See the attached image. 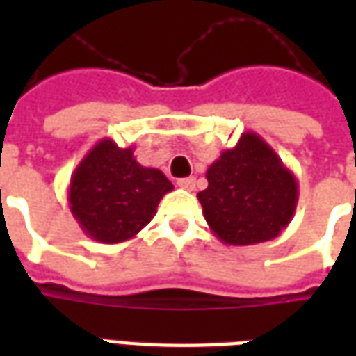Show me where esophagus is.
<instances>
[{"mask_svg":"<svg viewBox=\"0 0 356 356\" xmlns=\"http://www.w3.org/2000/svg\"><path fill=\"white\" fill-rule=\"evenodd\" d=\"M177 185L181 186V188H185V191H193L194 186H196V179H194V177H183V179H179Z\"/></svg>","mask_w":356,"mask_h":356,"instance_id":"esophagus-1","label":"esophagus"}]
</instances>
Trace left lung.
<instances>
[{
    "label": "left lung",
    "instance_id": "8db88e82",
    "mask_svg": "<svg viewBox=\"0 0 356 356\" xmlns=\"http://www.w3.org/2000/svg\"><path fill=\"white\" fill-rule=\"evenodd\" d=\"M198 193L209 229L229 246L276 238L290 225L299 198L298 179L261 135L242 133L206 171Z\"/></svg>",
    "mask_w": 356,
    "mask_h": 356
}]
</instances>
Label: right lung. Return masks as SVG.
Instances as JSON below:
<instances>
[{"label": "right lung", "mask_w": 356, "mask_h": 356, "mask_svg": "<svg viewBox=\"0 0 356 356\" xmlns=\"http://www.w3.org/2000/svg\"><path fill=\"white\" fill-rule=\"evenodd\" d=\"M171 181L156 168H145L133 147L120 148L101 139L74 170L68 185V206L81 231L101 244L135 238L152 217Z\"/></svg>", "instance_id": "1"}]
</instances>
